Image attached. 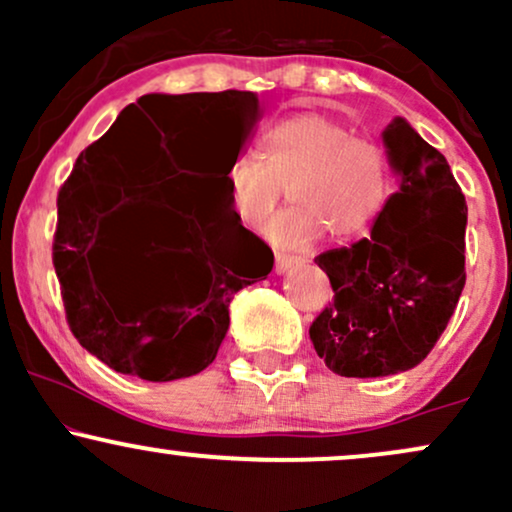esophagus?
Segmentation results:
<instances>
[{
	"label": "esophagus",
	"instance_id": "34e87169",
	"mask_svg": "<svg viewBox=\"0 0 512 512\" xmlns=\"http://www.w3.org/2000/svg\"><path fill=\"white\" fill-rule=\"evenodd\" d=\"M301 260L298 257H291V255H276V262H274V274H286L293 264H298Z\"/></svg>",
	"mask_w": 512,
	"mask_h": 512
}]
</instances>
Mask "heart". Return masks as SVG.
<instances>
[{
    "mask_svg": "<svg viewBox=\"0 0 512 512\" xmlns=\"http://www.w3.org/2000/svg\"><path fill=\"white\" fill-rule=\"evenodd\" d=\"M223 180L233 216L250 228L267 221L286 187L291 207L264 228L284 250L310 248L325 231L339 243L363 238L395 192L383 146L322 113L272 122L262 134V156H236Z\"/></svg>",
    "mask_w": 512,
    "mask_h": 512,
    "instance_id": "heart-1",
    "label": "heart"
}]
</instances>
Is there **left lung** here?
<instances>
[{
	"label": "left lung",
	"mask_w": 512,
	"mask_h": 512,
	"mask_svg": "<svg viewBox=\"0 0 512 512\" xmlns=\"http://www.w3.org/2000/svg\"><path fill=\"white\" fill-rule=\"evenodd\" d=\"M397 192L370 236L315 257L334 301L310 325L317 356L344 378L419 366L464 289L467 204L445 156L404 117L383 132Z\"/></svg>",
	"instance_id": "obj_1"
}]
</instances>
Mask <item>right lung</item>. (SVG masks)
I'll return each instance as SVG.
<instances>
[{
  "instance_id": "obj_1",
  "label": "right lung",
  "mask_w": 512,
  "mask_h": 512,
  "mask_svg": "<svg viewBox=\"0 0 512 512\" xmlns=\"http://www.w3.org/2000/svg\"><path fill=\"white\" fill-rule=\"evenodd\" d=\"M257 120L252 91L149 93L76 158L57 197L52 262L74 337L105 366L151 383L197 375L226 337L233 296L272 272V250L233 216L223 180ZM211 145L224 146L220 175L185 174ZM166 177L186 197L159 205L135 250L96 273L104 219L157 198L148 187Z\"/></svg>"
}]
</instances>
